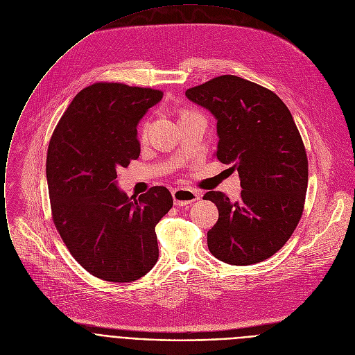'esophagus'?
<instances>
[{"instance_id": "esophagus-1", "label": "esophagus", "mask_w": 355, "mask_h": 355, "mask_svg": "<svg viewBox=\"0 0 355 355\" xmlns=\"http://www.w3.org/2000/svg\"><path fill=\"white\" fill-rule=\"evenodd\" d=\"M172 196H173V201L176 205H187L200 198V193L190 190V189H184V187L175 189Z\"/></svg>"}]
</instances>
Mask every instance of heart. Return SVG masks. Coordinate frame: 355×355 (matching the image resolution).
I'll return each instance as SVG.
<instances>
[{
	"label": "heart",
	"mask_w": 355,
	"mask_h": 355,
	"mask_svg": "<svg viewBox=\"0 0 355 355\" xmlns=\"http://www.w3.org/2000/svg\"><path fill=\"white\" fill-rule=\"evenodd\" d=\"M184 114V113H183ZM147 127H148V124L147 123H144L143 124V127H141V135H144L146 132H147Z\"/></svg>",
	"instance_id": "heart-1"
}]
</instances>
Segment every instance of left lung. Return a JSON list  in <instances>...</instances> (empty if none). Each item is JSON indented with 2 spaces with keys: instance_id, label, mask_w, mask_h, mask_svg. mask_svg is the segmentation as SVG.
I'll return each mask as SVG.
<instances>
[{
  "instance_id": "left-lung-1",
  "label": "left lung",
  "mask_w": 355,
  "mask_h": 355,
  "mask_svg": "<svg viewBox=\"0 0 355 355\" xmlns=\"http://www.w3.org/2000/svg\"><path fill=\"white\" fill-rule=\"evenodd\" d=\"M187 99L217 119L216 157L241 178V198L221 191L202 198L218 208L207 232L212 256L232 266L263 261L295 231L308 187V158L291 112L270 89L221 76L186 91Z\"/></svg>"
}]
</instances>
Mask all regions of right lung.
<instances>
[{"mask_svg":"<svg viewBox=\"0 0 355 355\" xmlns=\"http://www.w3.org/2000/svg\"><path fill=\"white\" fill-rule=\"evenodd\" d=\"M162 96L151 88L95 83L76 95L50 138L53 223L73 257L105 281H135L159 256L155 227L172 208V194L154 186L128 197L116 178L139 157L137 124Z\"/></svg>","mask_w":355,"mask_h":355,"instance_id":"obj_1","label":"right lung"}]
</instances>
